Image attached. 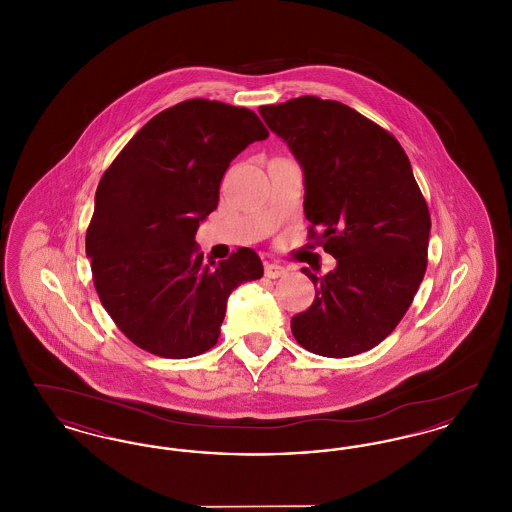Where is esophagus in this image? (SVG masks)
I'll use <instances>...</instances> for the list:
<instances>
[{"label":"esophagus","mask_w":512,"mask_h":512,"mask_svg":"<svg viewBox=\"0 0 512 512\" xmlns=\"http://www.w3.org/2000/svg\"><path fill=\"white\" fill-rule=\"evenodd\" d=\"M288 272V268L280 267V265H276V263H268L267 267H265V276L267 278H280V276H284Z\"/></svg>","instance_id":"1"}]
</instances>
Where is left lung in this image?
<instances>
[{"mask_svg":"<svg viewBox=\"0 0 512 512\" xmlns=\"http://www.w3.org/2000/svg\"><path fill=\"white\" fill-rule=\"evenodd\" d=\"M259 113L305 178L309 238L336 259L292 318L293 338L322 357H353L405 317L428 265L430 211L407 153L388 130L340 101L301 96Z\"/></svg>","mask_w":512,"mask_h":512,"instance_id":"left-lung-1","label":"left lung"}]
</instances>
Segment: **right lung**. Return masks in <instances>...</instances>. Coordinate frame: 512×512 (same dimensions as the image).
Wrapping results in <instances>:
<instances>
[{
    "mask_svg": "<svg viewBox=\"0 0 512 512\" xmlns=\"http://www.w3.org/2000/svg\"><path fill=\"white\" fill-rule=\"evenodd\" d=\"M265 138L253 111L188 99L142 126L103 172L86 255L101 305L138 347L165 359L209 351L230 293L263 276L249 247L203 261L195 232L217 209L230 161Z\"/></svg>",
    "mask_w": 512,
    "mask_h": 512,
    "instance_id": "obj_1",
    "label": "right lung"
}]
</instances>
